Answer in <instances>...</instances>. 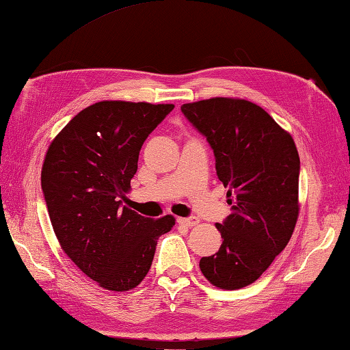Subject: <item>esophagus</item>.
<instances>
[{"label": "esophagus", "mask_w": 350, "mask_h": 350, "mask_svg": "<svg viewBox=\"0 0 350 350\" xmlns=\"http://www.w3.org/2000/svg\"><path fill=\"white\" fill-rule=\"evenodd\" d=\"M178 223H180V225L187 226V228H192V226L197 225L198 219H197V217H186V219H178Z\"/></svg>", "instance_id": "obj_1"}]
</instances>
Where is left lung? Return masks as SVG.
<instances>
[{"instance_id": "1", "label": "left lung", "mask_w": 350, "mask_h": 350, "mask_svg": "<svg viewBox=\"0 0 350 350\" xmlns=\"http://www.w3.org/2000/svg\"><path fill=\"white\" fill-rule=\"evenodd\" d=\"M181 111L213 148L231 206L217 223L220 250L202 257L200 270L219 288L246 287L293 234L301 169L295 141L263 108L243 99L214 97L185 104Z\"/></svg>"}]
</instances>
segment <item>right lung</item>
<instances>
[{"instance_id": "add662e5", "label": "right lung", "mask_w": 350, "mask_h": 350, "mask_svg": "<svg viewBox=\"0 0 350 350\" xmlns=\"http://www.w3.org/2000/svg\"><path fill=\"white\" fill-rule=\"evenodd\" d=\"M172 104L104 100L76 114L51 142L42 189L54 232L66 256L111 291L139 285L158 239L175 225L122 206L147 136Z\"/></svg>"}]
</instances>
